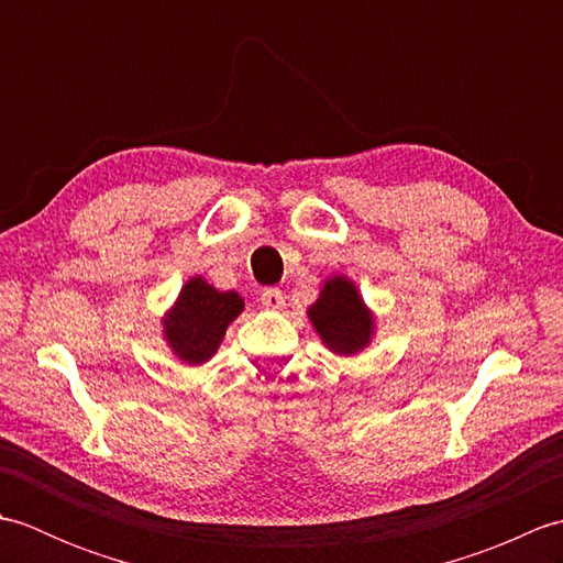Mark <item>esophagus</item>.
I'll return each instance as SVG.
<instances>
[{
    "instance_id": "1",
    "label": "esophagus",
    "mask_w": 563,
    "mask_h": 563,
    "mask_svg": "<svg viewBox=\"0 0 563 563\" xmlns=\"http://www.w3.org/2000/svg\"><path fill=\"white\" fill-rule=\"evenodd\" d=\"M261 305L266 309H283L285 295L278 288H266L261 292Z\"/></svg>"
}]
</instances>
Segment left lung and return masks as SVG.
<instances>
[{
  "instance_id": "1",
  "label": "left lung",
  "mask_w": 563,
  "mask_h": 563,
  "mask_svg": "<svg viewBox=\"0 0 563 563\" xmlns=\"http://www.w3.org/2000/svg\"><path fill=\"white\" fill-rule=\"evenodd\" d=\"M307 317L319 333L321 343L336 355H357L367 349L375 336V314L357 292L355 283L345 275H333L324 280L314 305H309Z\"/></svg>"
}]
</instances>
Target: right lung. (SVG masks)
<instances>
[{
  "label": "right lung",
  "mask_w": 563,
  "mask_h": 563,
  "mask_svg": "<svg viewBox=\"0 0 563 563\" xmlns=\"http://www.w3.org/2000/svg\"><path fill=\"white\" fill-rule=\"evenodd\" d=\"M244 312V297L218 288L196 275L190 278L169 312L164 314V341L186 365H202L218 353L227 327Z\"/></svg>",
  "instance_id": "right-lung-1"
}]
</instances>
